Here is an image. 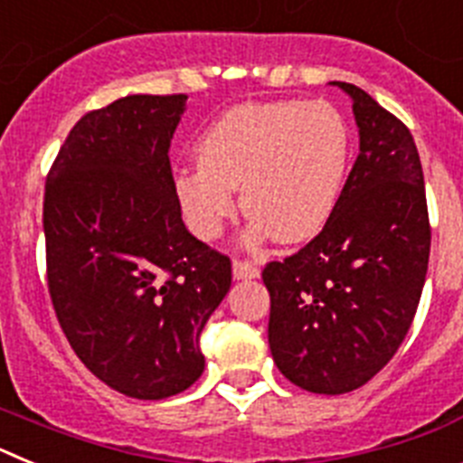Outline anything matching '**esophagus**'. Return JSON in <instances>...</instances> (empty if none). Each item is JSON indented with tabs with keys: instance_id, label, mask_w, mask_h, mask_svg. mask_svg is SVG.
<instances>
[{
	"instance_id": "34e87169",
	"label": "esophagus",
	"mask_w": 463,
	"mask_h": 463,
	"mask_svg": "<svg viewBox=\"0 0 463 463\" xmlns=\"http://www.w3.org/2000/svg\"><path fill=\"white\" fill-rule=\"evenodd\" d=\"M260 276V267L248 260H234V278L236 280H248V278Z\"/></svg>"
}]
</instances>
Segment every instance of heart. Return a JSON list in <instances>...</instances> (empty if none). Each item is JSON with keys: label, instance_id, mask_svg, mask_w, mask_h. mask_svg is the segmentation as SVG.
Segmentation results:
<instances>
[{"label": "heart", "instance_id": "obj_1", "mask_svg": "<svg viewBox=\"0 0 463 463\" xmlns=\"http://www.w3.org/2000/svg\"><path fill=\"white\" fill-rule=\"evenodd\" d=\"M192 169L175 175L183 220L196 239L215 241L234 215L250 234L278 243L315 236L331 215L350 165V129L329 101L241 104L208 127Z\"/></svg>", "mask_w": 463, "mask_h": 463}]
</instances>
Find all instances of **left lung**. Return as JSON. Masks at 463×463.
<instances>
[{
    "label": "left lung",
    "mask_w": 463,
    "mask_h": 463,
    "mask_svg": "<svg viewBox=\"0 0 463 463\" xmlns=\"http://www.w3.org/2000/svg\"><path fill=\"white\" fill-rule=\"evenodd\" d=\"M359 155L322 232L261 278L280 373L315 394H345L387 366L422 297L431 248L417 146L403 122L353 83Z\"/></svg>",
    "instance_id": "1"
}]
</instances>
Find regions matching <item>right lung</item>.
<instances>
[{
	"mask_svg": "<svg viewBox=\"0 0 463 463\" xmlns=\"http://www.w3.org/2000/svg\"><path fill=\"white\" fill-rule=\"evenodd\" d=\"M187 94H129L90 110L46 178L43 234L52 308L80 362L143 401L203 373L202 331L232 261L190 234L169 148Z\"/></svg>",
	"mask_w": 463,
	"mask_h": 463,
	"instance_id": "1",
	"label": "right lung"
}]
</instances>
